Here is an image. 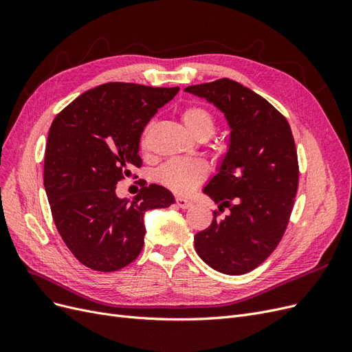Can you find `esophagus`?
<instances>
[{
  "instance_id": "obj_1",
  "label": "esophagus",
  "mask_w": 352,
  "mask_h": 352,
  "mask_svg": "<svg viewBox=\"0 0 352 352\" xmlns=\"http://www.w3.org/2000/svg\"><path fill=\"white\" fill-rule=\"evenodd\" d=\"M176 204H177V207H180V208H189V207H192V202H190L189 199H186V198H182V197H177L176 198Z\"/></svg>"
}]
</instances>
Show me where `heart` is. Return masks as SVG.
Instances as JSON below:
<instances>
[{"label": "heart", "mask_w": 352, "mask_h": 352, "mask_svg": "<svg viewBox=\"0 0 352 352\" xmlns=\"http://www.w3.org/2000/svg\"><path fill=\"white\" fill-rule=\"evenodd\" d=\"M182 122L186 131L198 138L201 141H206L216 132L217 122L216 117L208 109L202 105H188L180 113ZM146 133L142 135V145L146 144ZM208 175V167L201 160H182L175 158L164 163L158 168L157 177L160 184L173 190L176 194H189L204 180Z\"/></svg>", "instance_id": "obj_1"}]
</instances>
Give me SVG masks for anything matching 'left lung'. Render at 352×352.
Returning <instances> with one entry per match:
<instances>
[{
	"label": "left lung",
	"instance_id": "left-lung-1",
	"mask_svg": "<svg viewBox=\"0 0 352 352\" xmlns=\"http://www.w3.org/2000/svg\"><path fill=\"white\" fill-rule=\"evenodd\" d=\"M186 92L212 102L230 126V146L204 192L231 212L195 235V250L225 274L254 270L278 247L289 223L300 179L291 126L273 105L228 78Z\"/></svg>",
	"mask_w": 352,
	"mask_h": 352
}]
</instances>
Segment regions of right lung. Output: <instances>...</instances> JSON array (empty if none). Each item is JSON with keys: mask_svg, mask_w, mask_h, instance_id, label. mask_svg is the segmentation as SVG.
I'll return each instance as SVG.
<instances>
[{"mask_svg": "<svg viewBox=\"0 0 352 352\" xmlns=\"http://www.w3.org/2000/svg\"><path fill=\"white\" fill-rule=\"evenodd\" d=\"M177 92L109 82L83 92L52 120L44 163L51 214L67 248L92 270L131 264L144 247V212L175 202L155 184L132 201L120 199L116 185L142 166L144 127Z\"/></svg>", "mask_w": 352, "mask_h": 352, "instance_id": "1", "label": "right lung"}]
</instances>
